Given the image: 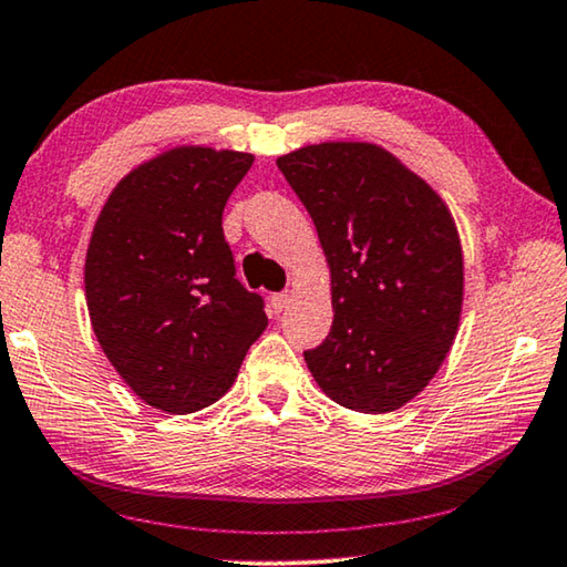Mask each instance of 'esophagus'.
I'll use <instances>...</instances> for the list:
<instances>
[{
  "mask_svg": "<svg viewBox=\"0 0 567 567\" xmlns=\"http://www.w3.org/2000/svg\"><path fill=\"white\" fill-rule=\"evenodd\" d=\"M291 303V291H281V293H274L271 296V307L274 311H284L286 307Z\"/></svg>",
  "mask_w": 567,
  "mask_h": 567,
  "instance_id": "obj_1",
  "label": "esophagus"
}]
</instances>
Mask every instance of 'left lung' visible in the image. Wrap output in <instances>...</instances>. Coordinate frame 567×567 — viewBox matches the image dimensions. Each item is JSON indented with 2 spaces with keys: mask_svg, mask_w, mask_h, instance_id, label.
I'll list each match as a JSON object with an SVG mask.
<instances>
[{
  "mask_svg": "<svg viewBox=\"0 0 567 567\" xmlns=\"http://www.w3.org/2000/svg\"><path fill=\"white\" fill-rule=\"evenodd\" d=\"M332 268L334 324L303 352L339 405H405L454 344L464 258L443 199L374 144L303 146L276 159Z\"/></svg>",
  "mask_w": 567,
  "mask_h": 567,
  "instance_id": "8db88e82",
  "label": "left lung"
}]
</instances>
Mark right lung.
I'll return each mask as SVG.
<instances>
[{
	"label": "right lung",
	"mask_w": 567,
	"mask_h": 567,
	"mask_svg": "<svg viewBox=\"0 0 567 567\" xmlns=\"http://www.w3.org/2000/svg\"><path fill=\"white\" fill-rule=\"evenodd\" d=\"M254 156L182 146L126 174L85 256L93 332L134 393L193 413L228 393L268 324L235 278L223 210Z\"/></svg>",
	"instance_id": "right-lung-1"
}]
</instances>
